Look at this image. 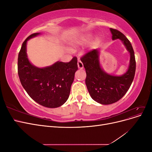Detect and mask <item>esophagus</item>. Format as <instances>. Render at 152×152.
<instances>
[{"instance_id": "esophagus-1", "label": "esophagus", "mask_w": 152, "mask_h": 152, "mask_svg": "<svg viewBox=\"0 0 152 152\" xmlns=\"http://www.w3.org/2000/svg\"><path fill=\"white\" fill-rule=\"evenodd\" d=\"M77 65H78V68H79V69H82V68H84V65H83V63H82V62L80 60H79V61H78Z\"/></svg>"}]
</instances>
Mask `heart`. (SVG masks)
Returning a JSON list of instances; mask_svg holds the SVG:
<instances>
[{"label": "heart", "instance_id": "b5f03b06", "mask_svg": "<svg viewBox=\"0 0 152 152\" xmlns=\"http://www.w3.org/2000/svg\"><path fill=\"white\" fill-rule=\"evenodd\" d=\"M93 37V35L91 34H85L84 35H82V36H80V37H79L78 39H77L74 42H73V45H84L87 44L89 41L92 39ZM99 42V38L97 37L95 40H94L93 42L91 43V46L92 48H94L96 46H97L98 43Z\"/></svg>", "mask_w": 152, "mask_h": 152}]
</instances>
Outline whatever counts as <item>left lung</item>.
Here are the masks:
<instances>
[{"mask_svg":"<svg viewBox=\"0 0 152 152\" xmlns=\"http://www.w3.org/2000/svg\"><path fill=\"white\" fill-rule=\"evenodd\" d=\"M110 30L112 40L120 39L130 53L129 66L124 74L115 76L104 72L99 64L98 49L92 50L80 58L86 70V84L91 97L102 104H112L121 99L129 89L136 72L134 53L130 41L120 31Z\"/></svg>","mask_w":152,"mask_h":152,"instance_id":"obj_1","label":"left lung"}]
</instances>
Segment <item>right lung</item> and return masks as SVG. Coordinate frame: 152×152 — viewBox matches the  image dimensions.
Masks as SVG:
<instances>
[{
    "mask_svg": "<svg viewBox=\"0 0 152 152\" xmlns=\"http://www.w3.org/2000/svg\"><path fill=\"white\" fill-rule=\"evenodd\" d=\"M35 33L22 44L18 58V73L22 86L30 97L40 105L57 108L65 103L70 95L71 86L78 70L77 58L70 61H57L53 65L38 68L29 61L26 54V42L40 35Z\"/></svg>",
    "mask_w": 152,
    "mask_h": 152,
    "instance_id": "1",
    "label": "right lung"
}]
</instances>
